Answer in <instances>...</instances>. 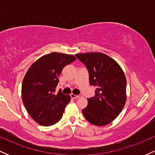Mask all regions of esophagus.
Segmentation results:
<instances>
[{"instance_id": "esophagus-1", "label": "esophagus", "mask_w": 155, "mask_h": 155, "mask_svg": "<svg viewBox=\"0 0 155 155\" xmlns=\"http://www.w3.org/2000/svg\"><path fill=\"white\" fill-rule=\"evenodd\" d=\"M71 97H72V98H79V97H81V95H74V94H71Z\"/></svg>"}]
</instances>
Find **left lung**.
I'll list each match as a JSON object with an SVG mask.
<instances>
[{
  "instance_id": "left-lung-1",
  "label": "left lung",
  "mask_w": 155,
  "mask_h": 155,
  "mask_svg": "<svg viewBox=\"0 0 155 155\" xmlns=\"http://www.w3.org/2000/svg\"><path fill=\"white\" fill-rule=\"evenodd\" d=\"M76 56L87 68L90 85L97 87L95 95L87 99L83 115L95 125L111 123L122 111L127 98V81L122 68L104 53H80Z\"/></svg>"
}]
</instances>
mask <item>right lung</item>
I'll use <instances>...</instances> for the list:
<instances>
[{"label": "right lung", "mask_w": 155, "mask_h": 155, "mask_svg": "<svg viewBox=\"0 0 155 155\" xmlns=\"http://www.w3.org/2000/svg\"><path fill=\"white\" fill-rule=\"evenodd\" d=\"M76 58L72 54L51 52L35 61L22 84V98L27 111L37 123L51 126L60 120L71 96L55 93L58 76L65 65Z\"/></svg>", "instance_id": "right-lung-1"}]
</instances>
